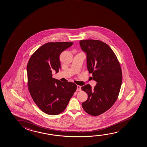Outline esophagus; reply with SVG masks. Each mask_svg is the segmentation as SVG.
<instances>
[{"instance_id":"1","label":"esophagus","mask_w":147,"mask_h":147,"mask_svg":"<svg viewBox=\"0 0 147 147\" xmlns=\"http://www.w3.org/2000/svg\"><path fill=\"white\" fill-rule=\"evenodd\" d=\"M81 90V86L77 85V91H80Z\"/></svg>"}]
</instances>
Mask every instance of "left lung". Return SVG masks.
<instances>
[{
	"mask_svg": "<svg viewBox=\"0 0 147 147\" xmlns=\"http://www.w3.org/2000/svg\"><path fill=\"white\" fill-rule=\"evenodd\" d=\"M79 43L87 55V69L97 82L94 89L90 84L81 87L88 95L82 106L88 114L98 116L117 100L122 81L121 68L115 53L106 43L94 39L80 40Z\"/></svg>",
	"mask_w": 147,
	"mask_h": 147,
	"instance_id": "obj_1",
	"label": "left lung"
}]
</instances>
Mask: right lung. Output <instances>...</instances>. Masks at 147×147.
<instances>
[{"label":"right lung","mask_w":147,"mask_h":147,"mask_svg":"<svg viewBox=\"0 0 147 147\" xmlns=\"http://www.w3.org/2000/svg\"><path fill=\"white\" fill-rule=\"evenodd\" d=\"M73 44L69 42H48L33 53L27 66L28 90L35 103L47 114H59L65 110L77 89L71 82L53 78L52 71L61 69L60 55Z\"/></svg>","instance_id":"right-lung-1"}]
</instances>
